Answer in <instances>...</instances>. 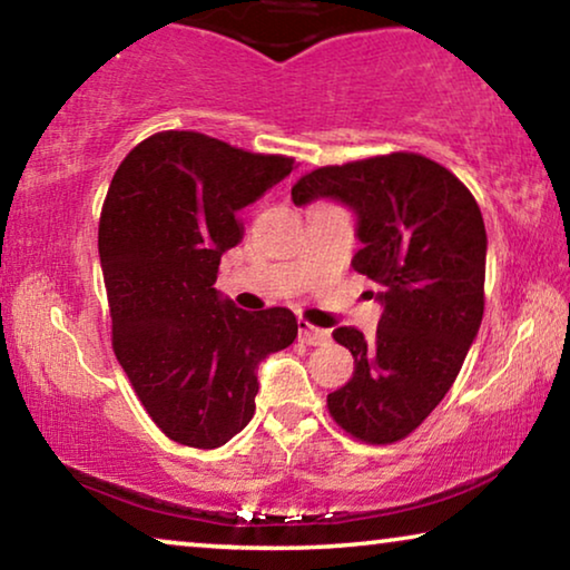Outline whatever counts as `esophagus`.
I'll use <instances>...</instances> for the list:
<instances>
[{
    "label": "esophagus",
    "instance_id": "1",
    "mask_svg": "<svg viewBox=\"0 0 570 570\" xmlns=\"http://www.w3.org/2000/svg\"><path fill=\"white\" fill-rule=\"evenodd\" d=\"M299 341L307 343V346H323V343L331 341V331H323V327H315L309 323H299Z\"/></svg>",
    "mask_w": 570,
    "mask_h": 570
}]
</instances>
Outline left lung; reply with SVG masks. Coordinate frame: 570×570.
Wrapping results in <instances>:
<instances>
[{
    "mask_svg": "<svg viewBox=\"0 0 570 570\" xmlns=\"http://www.w3.org/2000/svg\"><path fill=\"white\" fill-rule=\"evenodd\" d=\"M296 206L331 198L356 216L351 266L376 284L372 341L356 327L333 338L354 354V376L327 395L351 436L390 444L419 429L460 374L483 320L485 224L446 167L413 151L320 167L292 188Z\"/></svg>",
    "mask_w": 570,
    "mask_h": 570,
    "instance_id": "8db88e82",
    "label": "left lung"
}]
</instances>
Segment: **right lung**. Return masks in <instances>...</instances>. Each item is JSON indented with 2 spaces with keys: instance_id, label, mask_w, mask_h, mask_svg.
Masks as SVG:
<instances>
[{
  "instance_id": "add662e5",
  "label": "right lung",
  "mask_w": 570,
  "mask_h": 570,
  "mask_svg": "<svg viewBox=\"0 0 570 570\" xmlns=\"http://www.w3.org/2000/svg\"><path fill=\"white\" fill-rule=\"evenodd\" d=\"M292 170L288 157L165 131L114 175L98 232L114 351L173 442L216 449L239 434L258 364L296 338L292 309L245 312L214 288L222 255L243 239L237 214Z\"/></svg>"
}]
</instances>
